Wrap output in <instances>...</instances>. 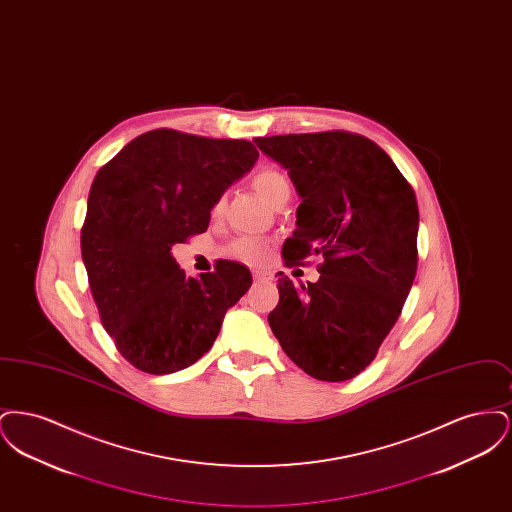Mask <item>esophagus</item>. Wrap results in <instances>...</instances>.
<instances>
[{
  "label": "esophagus",
  "mask_w": 512,
  "mask_h": 512,
  "mask_svg": "<svg viewBox=\"0 0 512 512\" xmlns=\"http://www.w3.org/2000/svg\"><path fill=\"white\" fill-rule=\"evenodd\" d=\"M253 278H255V280H261V282H265V280H272V274L267 272V270H261V268H257V270H253Z\"/></svg>",
  "instance_id": "esophagus-1"
}]
</instances>
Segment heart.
<instances>
[{"label": "heart", "instance_id": "b5f03b06", "mask_svg": "<svg viewBox=\"0 0 512 512\" xmlns=\"http://www.w3.org/2000/svg\"><path fill=\"white\" fill-rule=\"evenodd\" d=\"M253 186L257 194L261 195L267 203H272L282 192L290 190L286 176L272 167H265L257 172L253 176ZM220 213H222V199H217L211 207V215L219 217ZM232 253L247 263H259L265 257V244L257 238H240L232 244Z\"/></svg>", "mask_w": 512, "mask_h": 512}]
</instances>
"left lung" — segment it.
Here are the masks:
<instances>
[{"mask_svg": "<svg viewBox=\"0 0 512 512\" xmlns=\"http://www.w3.org/2000/svg\"><path fill=\"white\" fill-rule=\"evenodd\" d=\"M282 165L301 205L286 265L320 255V278L295 286L278 272L268 324L286 355L322 382L370 365L401 315L418 265V205L390 155L349 132L255 138Z\"/></svg>", "mask_w": 512, "mask_h": 512, "instance_id": "left-lung-1", "label": "left lung"}]
</instances>
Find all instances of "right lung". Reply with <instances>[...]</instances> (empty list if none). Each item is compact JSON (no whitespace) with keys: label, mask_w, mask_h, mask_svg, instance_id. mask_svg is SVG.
<instances>
[{"label":"right lung","mask_w":512,"mask_h":512,"mask_svg":"<svg viewBox=\"0 0 512 512\" xmlns=\"http://www.w3.org/2000/svg\"><path fill=\"white\" fill-rule=\"evenodd\" d=\"M257 157L245 140L159 128L134 138L96 174L82 261L103 328L138 370L171 374L194 365L251 288L249 268L236 261L188 278L171 249L207 230L213 203Z\"/></svg>","instance_id":"add662e5"}]
</instances>
